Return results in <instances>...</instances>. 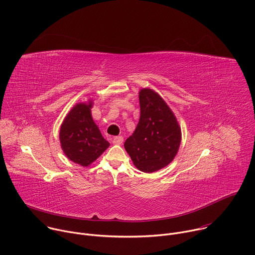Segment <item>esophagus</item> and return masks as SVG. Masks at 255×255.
Listing matches in <instances>:
<instances>
[{"label":"esophagus","instance_id":"34e87169","mask_svg":"<svg viewBox=\"0 0 255 255\" xmlns=\"http://www.w3.org/2000/svg\"><path fill=\"white\" fill-rule=\"evenodd\" d=\"M122 142H123V137L122 136H116V137L113 138V143L114 144L120 145V144H122Z\"/></svg>","mask_w":255,"mask_h":255}]
</instances>
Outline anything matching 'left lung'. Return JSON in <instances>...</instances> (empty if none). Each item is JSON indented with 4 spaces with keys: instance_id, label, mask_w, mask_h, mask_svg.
Wrapping results in <instances>:
<instances>
[{
    "instance_id": "left-lung-1",
    "label": "left lung",
    "mask_w": 255,
    "mask_h": 255,
    "mask_svg": "<svg viewBox=\"0 0 255 255\" xmlns=\"http://www.w3.org/2000/svg\"><path fill=\"white\" fill-rule=\"evenodd\" d=\"M140 119L124 143L134 165L143 172H154L169 164L181 140L177 120L164 100L153 90L139 92Z\"/></svg>"
}]
</instances>
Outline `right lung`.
Instances as JSON below:
<instances>
[{"mask_svg":"<svg viewBox=\"0 0 255 255\" xmlns=\"http://www.w3.org/2000/svg\"><path fill=\"white\" fill-rule=\"evenodd\" d=\"M92 107L93 101L77 104L64 118L59 130L64 154L82 166L93 163L110 146L92 118Z\"/></svg>","mask_w":255,"mask_h":255,"instance_id":"1","label":"right lung"}]
</instances>
